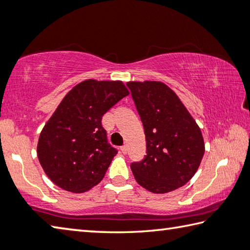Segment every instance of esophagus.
I'll return each mask as SVG.
<instances>
[{
    "mask_svg": "<svg viewBox=\"0 0 250 250\" xmlns=\"http://www.w3.org/2000/svg\"><path fill=\"white\" fill-rule=\"evenodd\" d=\"M121 152L124 154H125L126 152H128V147H126V146H121Z\"/></svg>",
    "mask_w": 250,
    "mask_h": 250,
    "instance_id": "esophagus-1",
    "label": "esophagus"
}]
</instances>
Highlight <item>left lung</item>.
<instances>
[{
  "label": "left lung",
  "mask_w": 250,
  "mask_h": 250,
  "mask_svg": "<svg viewBox=\"0 0 250 250\" xmlns=\"http://www.w3.org/2000/svg\"><path fill=\"white\" fill-rule=\"evenodd\" d=\"M142 120L146 155L130 166L147 191L164 194L185 185L200 167L205 143L200 126L170 87L161 82L126 83Z\"/></svg>",
  "instance_id": "obj_1"
}]
</instances>
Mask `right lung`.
Returning a JSON list of instances; mask_svg holds the SVG:
<instances>
[{
    "mask_svg": "<svg viewBox=\"0 0 250 250\" xmlns=\"http://www.w3.org/2000/svg\"><path fill=\"white\" fill-rule=\"evenodd\" d=\"M128 95L121 80L86 79L67 92L37 143L40 163L53 183L83 193L104 179L117 150L108 145L101 119Z\"/></svg>",
    "mask_w": 250,
    "mask_h": 250,
    "instance_id": "add662e5",
    "label": "right lung"
}]
</instances>
